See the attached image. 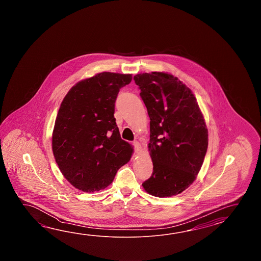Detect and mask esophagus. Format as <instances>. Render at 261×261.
<instances>
[{
    "label": "esophagus",
    "mask_w": 261,
    "mask_h": 261,
    "mask_svg": "<svg viewBox=\"0 0 261 261\" xmlns=\"http://www.w3.org/2000/svg\"><path fill=\"white\" fill-rule=\"evenodd\" d=\"M133 146H134V150H135V152H136V153L141 152V150H142V146H141V144L139 143L138 141L133 142Z\"/></svg>",
    "instance_id": "esophagus-1"
}]
</instances>
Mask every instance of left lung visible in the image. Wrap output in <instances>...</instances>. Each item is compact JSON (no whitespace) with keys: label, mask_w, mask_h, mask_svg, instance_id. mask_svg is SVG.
Returning <instances> with one entry per match:
<instances>
[{"label":"left lung","mask_w":261,"mask_h":261,"mask_svg":"<svg viewBox=\"0 0 261 261\" xmlns=\"http://www.w3.org/2000/svg\"><path fill=\"white\" fill-rule=\"evenodd\" d=\"M133 80L150 117L148 151L153 173L143 183L155 197L182 193L200 172L208 147V129L192 93L168 72H144Z\"/></svg>","instance_id":"8db88e82"}]
</instances>
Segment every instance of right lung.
<instances>
[{"instance_id": "1", "label": "right lung", "mask_w": 261, "mask_h": 261, "mask_svg": "<svg viewBox=\"0 0 261 261\" xmlns=\"http://www.w3.org/2000/svg\"><path fill=\"white\" fill-rule=\"evenodd\" d=\"M132 79V74L100 72L75 84L62 100L52 150L61 173L75 189H106L130 160L133 145L121 139L114 114L119 89Z\"/></svg>"}]
</instances>
